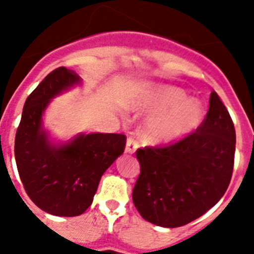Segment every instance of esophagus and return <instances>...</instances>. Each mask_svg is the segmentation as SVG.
<instances>
[{
    "mask_svg": "<svg viewBox=\"0 0 254 254\" xmlns=\"http://www.w3.org/2000/svg\"><path fill=\"white\" fill-rule=\"evenodd\" d=\"M137 147L138 143L133 137L127 138V143H126V152H127V154H133V152L137 150Z\"/></svg>",
    "mask_w": 254,
    "mask_h": 254,
    "instance_id": "1",
    "label": "esophagus"
}]
</instances>
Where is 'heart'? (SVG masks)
Wrapping results in <instances>:
<instances>
[{
    "instance_id": "1",
    "label": "heart",
    "mask_w": 254,
    "mask_h": 254,
    "mask_svg": "<svg viewBox=\"0 0 254 254\" xmlns=\"http://www.w3.org/2000/svg\"><path fill=\"white\" fill-rule=\"evenodd\" d=\"M126 107L140 113H152L141 133L150 143H170L187 137L198 128L206 114L203 103L188 98L179 87L161 84L140 86L126 99Z\"/></svg>"
}]
</instances>
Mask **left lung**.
Masks as SVG:
<instances>
[{"instance_id":"1","label":"left lung","mask_w":254,"mask_h":254,"mask_svg":"<svg viewBox=\"0 0 254 254\" xmlns=\"http://www.w3.org/2000/svg\"><path fill=\"white\" fill-rule=\"evenodd\" d=\"M235 128L215 91L196 132L165 147L136 151L141 173L132 199L141 216L178 228L202 216L228 190L233 174Z\"/></svg>"}]
</instances>
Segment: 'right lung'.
I'll list each match as a JSON object with an SVG mask.
<instances>
[{
    "label": "right lung",
    "instance_id": "obj_1",
    "mask_svg": "<svg viewBox=\"0 0 254 254\" xmlns=\"http://www.w3.org/2000/svg\"><path fill=\"white\" fill-rule=\"evenodd\" d=\"M81 84L66 67L46 76L28 96L15 137V159L26 193L39 208L56 216H78L93 203L105 170L123 154L122 133H80L55 142L43 127L53 98Z\"/></svg>",
    "mask_w": 254,
    "mask_h": 254
}]
</instances>
